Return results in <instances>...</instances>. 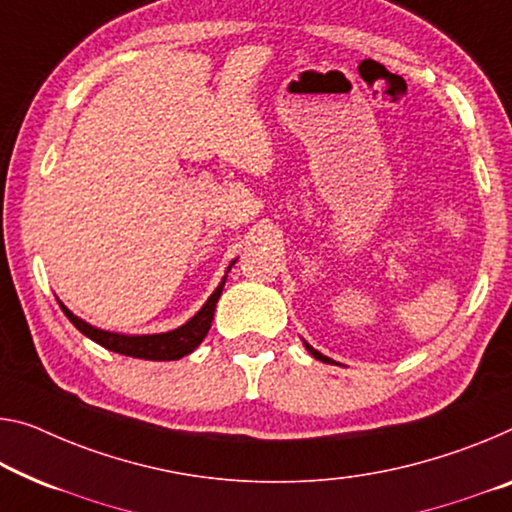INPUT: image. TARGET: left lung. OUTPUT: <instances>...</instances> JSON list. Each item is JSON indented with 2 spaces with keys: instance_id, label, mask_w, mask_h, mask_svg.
<instances>
[{
  "instance_id": "left-lung-1",
  "label": "left lung",
  "mask_w": 512,
  "mask_h": 512,
  "mask_svg": "<svg viewBox=\"0 0 512 512\" xmlns=\"http://www.w3.org/2000/svg\"><path fill=\"white\" fill-rule=\"evenodd\" d=\"M304 348H306V350H309V352H311V355H313V357H316V359H320V361H325V364H334V361H332V359H329V357H325V355H322V352H318V350H313V348H311V345H309V343H306V341H304Z\"/></svg>"
}]
</instances>
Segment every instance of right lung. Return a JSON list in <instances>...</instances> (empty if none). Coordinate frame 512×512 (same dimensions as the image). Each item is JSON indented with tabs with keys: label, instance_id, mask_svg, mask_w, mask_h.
I'll list each match as a JSON object with an SVG mask.
<instances>
[{
	"label": "right lung",
	"instance_id": "right-lung-1",
	"mask_svg": "<svg viewBox=\"0 0 512 512\" xmlns=\"http://www.w3.org/2000/svg\"><path fill=\"white\" fill-rule=\"evenodd\" d=\"M238 261V258H235ZM235 261H231V265L226 267V274L231 272V267L235 265ZM226 274L224 279L219 281V286L215 288V293L208 297V302L201 306L194 316L180 325L171 332H162V334H116V332H107V329H98L89 325V322L77 318L68 306L57 300L61 311L66 313V318L73 322V325L80 329L84 336H89L91 341H96L102 348L119 352V355L125 357H135V359H148V361H174L185 355H190L196 348H199L203 338H206L208 329L212 325V318H215V306L219 295H222L224 283H226Z\"/></svg>",
	"mask_w": 512,
	"mask_h": 512
}]
</instances>
